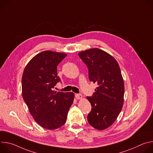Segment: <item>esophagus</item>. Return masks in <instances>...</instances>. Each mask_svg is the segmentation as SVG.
<instances>
[{"instance_id": "esophagus-1", "label": "esophagus", "mask_w": 153, "mask_h": 153, "mask_svg": "<svg viewBox=\"0 0 153 153\" xmlns=\"http://www.w3.org/2000/svg\"><path fill=\"white\" fill-rule=\"evenodd\" d=\"M75 97L77 99H81L82 98V95L80 94H76Z\"/></svg>"}]
</instances>
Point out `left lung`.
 Here are the masks:
<instances>
[{
  "mask_svg": "<svg viewBox=\"0 0 153 153\" xmlns=\"http://www.w3.org/2000/svg\"><path fill=\"white\" fill-rule=\"evenodd\" d=\"M79 56L88 67L90 81L98 85L93 96L86 97L91 105L87 120L94 128L105 129L115 122L123 104L124 82L119 65L99 48L81 51Z\"/></svg>",
  "mask_w": 153,
  "mask_h": 153,
  "instance_id": "left-lung-1",
  "label": "left lung"
}]
</instances>
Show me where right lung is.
<instances>
[{
    "label": "right lung",
    "instance_id": "1",
    "mask_svg": "<svg viewBox=\"0 0 153 153\" xmlns=\"http://www.w3.org/2000/svg\"><path fill=\"white\" fill-rule=\"evenodd\" d=\"M66 54L42 51L27 65L22 77V97L30 113L42 127L55 129L66 122L74 94L54 91L60 82L57 67Z\"/></svg>",
    "mask_w": 153,
    "mask_h": 153
}]
</instances>
